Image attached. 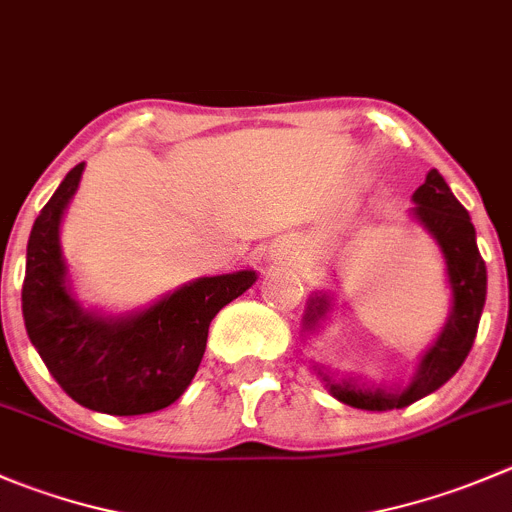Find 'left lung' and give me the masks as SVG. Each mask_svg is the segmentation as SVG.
<instances>
[{"label": "left lung", "instance_id": "left-lung-1", "mask_svg": "<svg viewBox=\"0 0 512 512\" xmlns=\"http://www.w3.org/2000/svg\"><path fill=\"white\" fill-rule=\"evenodd\" d=\"M415 220L435 237L448 267V282L453 290V310L448 322L438 335L435 345L420 360L413 382L398 393L385 390L357 388L355 382H332L327 388L340 403L360 410H393L408 408L415 400L435 393L440 385L450 380L468 357L478 335V322L483 315L485 292H488V272L475 242V227L470 222L468 210L455 200L448 182L438 170H430L423 185L415 190ZM330 300L325 295H315L307 307L305 325L315 327L317 320L327 312Z\"/></svg>", "mask_w": 512, "mask_h": 512}]
</instances>
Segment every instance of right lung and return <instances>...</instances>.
<instances>
[{
	"label": "right lung",
	"mask_w": 512,
	"mask_h": 512,
	"mask_svg": "<svg viewBox=\"0 0 512 512\" xmlns=\"http://www.w3.org/2000/svg\"><path fill=\"white\" fill-rule=\"evenodd\" d=\"M82 172L84 162L69 170L34 220L22 285L24 327L74 403L107 415L155 413L185 393L205 355L212 317L250 290L257 275L200 277L135 315L82 310L59 250V222Z\"/></svg>",
	"instance_id": "obj_1"
}]
</instances>
